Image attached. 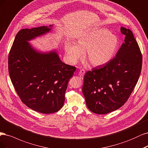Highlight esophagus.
Listing matches in <instances>:
<instances>
[{
  "label": "esophagus",
  "mask_w": 148,
  "mask_h": 148,
  "mask_svg": "<svg viewBox=\"0 0 148 148\" xmlns=\"http://www.w3.org/2000/svg\"><path fill=\"white\" fill-rule=\"evenodd\" d=\"M85 71L84 70V69H80V72H79V75H80V78H83L84 77V74H85Z\"/></svg>",
  "instance_id": "esophagus-1"
}]
</instances>
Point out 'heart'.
I'll return each mask as SVG.
<instances>
[{"label":"heart","instance_id":"1","mask_svg":"<svg viewBox=\"0 0 148 148\" xmlns=\"http://www.w3.org/2000/svg\"><path fill=\"white\" fill-rule=\"evenodd\" d=\"M119 41L117 37L108 29L99 28L89 31L79 37L76 45L68 42L65 51L70 63L75 64L82 56L93 66L109 63L116 55Z\"/></svg>","mask_w":148,"mask_h":148}]
</instances>
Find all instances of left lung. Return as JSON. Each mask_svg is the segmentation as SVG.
<instances>
[{
    "label": "left lung",
    "mask_w": 148,
    "mask_h": 148,
    "mask_svg": "<svg viewBox=\"0 0 148 148\" xmlns=\"http://www.w3.org/2000/svg\"><path fill=\"white\" fill-rule=\"evenodd\" d=\"M121 31L125 37L115 58L84 75L82 92L87 108L95 114H108L122 106L140 77V47L129 29L121 27Z\"/></svg>",
    "instance_id": "1"
}]
</instances>
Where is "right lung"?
<instances>
[{
  "instance_id": "add662e5",
  "label": "right lung",
  "mask_w": 148,
  "mask_h": 148,
  "mask_svg": "<svg viewBox=\"0 0 148 148\" xmlns=\"http://www.w3.org/2000/svg\"><path fill=\"white\" fill-rule=\"evenodd\" d=\"M50 30L48 26L20 30L8 55V73L19 97L28 108L43 114L56 112L63 106L68 82L76 69L62 62L56 51L40 53L27 42Z\"/></svg>"
}]
</instances>
